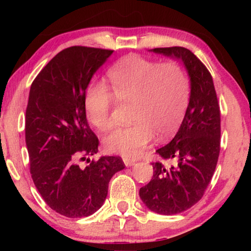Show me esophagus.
<instances>
[{"mask_svg": "<svg viewBox=\"0 0 251 251\" xmlns=\"http://www.w3.org/2000/svg\"><path fill=\"white\" fill-rule=\"evenodd\" d=\"M123 160H124V164L126 165V166H133V165H135V163H136L135 159L129 158V157H124Z\"/></svg>", "mask_w": 251, "mask_h": 251, "instance_id": "34e87169", "label": "esophagus"}]
</instances>
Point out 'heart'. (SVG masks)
Instances as JSON below:
<instances>
[{
  "mask_svg": "<svg viewBox=\"0 0 251 251\" xmlns=\"http://www.w3.org/2000/svg\"><path fill=\"white\" fill-rule=\"evenodd\" d=\"M105 83L94 82L85 93L87 120L100 131L114 126V99L129 103V125L106 136L104 146L113 154L136 157L152 138L165 139L184 118L190 97V76L177 59L158 62L139 55H128L116 62Z\"/></svg>",
  "mask_w": 251,
  "mask_h": 251,
  "instance_id": "1",
  "label": "heart"
}]
</instances>
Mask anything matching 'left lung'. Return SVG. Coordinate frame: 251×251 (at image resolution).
<instances>
[{"mask_svg": "<svg viewBox=\"0 0 251 251\" xmlns=\"http://www.w3.org/2000/svg\"><path fill=\"white\" fill-rule=\"evenodd\" d=\"M152 52L179 58L190 76L189 104L179 129L171 143L156 151L173 164L151 163V180L139 189L151 211L176 215L201 201L214 175L220 151V108L209 71L193 52L180 46Z\"/></svg>", "mask_w": 251, "mask_h": 251, "instance_id": "1", "label": "left lung"}]
</instances>
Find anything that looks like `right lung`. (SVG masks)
<instances>
[{
  "label": "right lung",
  "mask_w": 251,
  "mask_h": 251,
  "mask_svg": "<svg viewBox=\"0 0 251 251\" xmlns=\"http://www.w3.org/2000/svg\"><path fill=\"white\" fill-rule=\"evenodd\" d=\"M112 53L87 46L63 50L37 74L29 90L25 114L29 172L48 206L69 218L99 210L110 178L125 168L118 156L90 159L99 151V138L86 120L85 93ZM80 161L89 165L80 167Z\"/></svg>",
  "instance_id": "1"
}]
</instances>
